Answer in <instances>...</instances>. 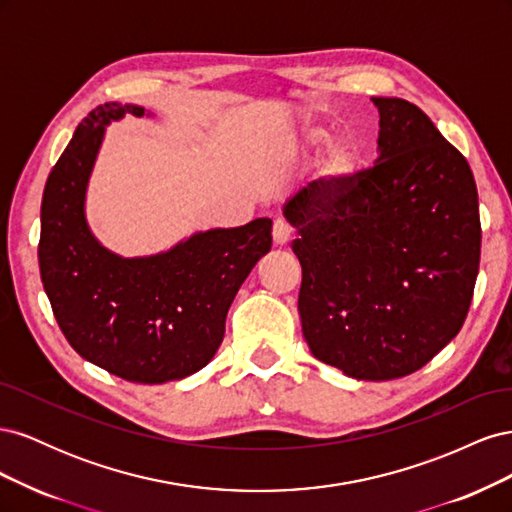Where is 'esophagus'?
I'll return each mask as SVG.
<instances>
[{
  "label": "esophagus",
  "mask_w": 512,
  "mask_h": 512,
  "mask_svg": "<svg viewBox=\"0 0 512 512\" xmlns=\"http://www.w3.org/2000/svg\"><path fill=\"white\" fill-rule=\"evenodd\" d=\"M290 237H292L290 222L286 218H280V215H277L275 222H273V241L277 245H286L290 241Z\"/></svg>",
  "instance_id": "obj_1"
}]
</instances>
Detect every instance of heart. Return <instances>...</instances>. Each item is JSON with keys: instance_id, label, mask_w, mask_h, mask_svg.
<instances>
[{"instance_id": "b5f03b06", "label": "heart", "mask_w": 512, "mask_h": 512, "mask_svg": "<svg viewBox=\"0 0 512 512\" xmlns=\"http://www.w3.org/2000/svg\"><path fill=\"white\" fill-rule=\"evenodd\" d=\"M305 143L309 147H322L329 143V134L324 130H307L305 132ZM356 166V149L352 143L348 141H339L333 143L327 149V156H324L322 164H320V175L324 181L329 183H339L344 181Z\"/></svg>"}]
</instances>
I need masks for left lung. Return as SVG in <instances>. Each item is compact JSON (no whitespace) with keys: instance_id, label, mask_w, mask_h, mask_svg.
Returning a JSON list of instances; mask_svg holds the SVG:
<instances>
[{"instance_id":"left-lung-1","label":"left lung","mask_w":512,"mask_h":512,"mask_svg":"<svg viewBox=\"0 0 512 512\" xmlns=\"http://www.w3.org/2000/svg\"><path fill=\"white\" fill-rule=\"evenodd\" d=\"M380 113L374 166L322 177L288 200L303 280L299 314L316 359L359 380L427 365L466 322L480 262L472 168L408 100Z\"/></svg>"}]
</instances>
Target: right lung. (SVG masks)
<instances>
[{
  "label": "right lung",
  "instance_id": "obj_1",
  "mask_svg": "<svg viewBox=\"0 0 512 512\" xmlns=\"http://www.w3.org/2000/svg\"><path fill=\"white\" fill-rule=\"evenodd\" d=\"M134 104L96 106L76 128L44 185L40 277L55 320L83 359L128 382L162 384L203 369L218 352L226 314L271 250L269 218L198 232L158 256L121 258L85 222V188L104 126Z\"/></svg>",
  "mask_w": 512,
  "mask_h": 512
}]
</instances>
